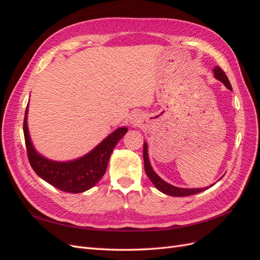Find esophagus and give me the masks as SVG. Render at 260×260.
I'll return each instance as SVG.
<instances>
[{
  "label": "esophagus",
  "mask_w": 260,
  "mask_h": 260,
  "mask_svg": "<svg viewBox=\"0 0 260 260\" xmlns=\"http://www.w3.org/2000/svg\"><path fill=\"white\" fill-rule=\"evenodd\" d=\"M140 122H142V116H141L139 113H133L130 116V123H132L133 125H137Z\"/></svg>",
  "instance_id": "1"
}]
</instances>
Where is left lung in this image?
I'll use <instances>...</instances> for the list:
<instances>
[{"mask_svg":"<svg viewBox=\"0 0 260 260\" xmlns=\"http://www.w3.org/2000/svg\"><path fill=\"white\" fill-rule=\"evenodd\" d=\"M212 72H214L216 79H218L219 81H221L229 90H232L230 81H229V79H228L226 75L224 74V72L221 68H220L219 66H216ZM143 158H144V169H145L147 177L149 178V180L152 181L153 184L156 186L157 190H159L160 192L167 194V195H170V196H188V195H194V194H198V193L204 191V188L177 187V186H174V185L167 183L166 181H164L153 170L151 164H149L148 154H147V143L146 142H144V145H143ZM212 185H214V184H212Z\"/></svg>","mask_w":260,"mask_h":260,"instance_id":"obj_1","label":"left lung"}]
</instances>
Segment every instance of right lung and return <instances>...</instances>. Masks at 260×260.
I'll use <instances>...</instances> for the list:
<instances>
[{"label":"right lung","mask_w":260,"mask_h":260,"mask_svg":"<svg viewBox=\"0 0 260 260\" xmlns=\"http://www.w3.org/2000/svg\"><path fill=\"white\" fill-rule=\"evenodd\" d=\"M28 106L23 120V135L28 159L36 174L62 192L81 193L95 185L105 175L109 157L116 144L127 133L125 127L118 128L90 153L70 161H54L39 154L30 140L27 124Z\"/></svg>","instance_id":"add662e5"}]
</instances>
